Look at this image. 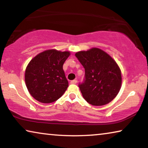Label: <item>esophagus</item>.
Listing matches in <instances>:
<instances>
[{"mask_svg": "<svg viewBox=\"0 0 148 148\" xmlns=\"http://www.w3.org/2000/svg\"><path fill=\"white\" fill-rule=\"evenodd\" d=\"M77 82V79H74V80H72V81L71 82V84H76Z\"/></svg>", "mask_w": 148, "mask_h": 148, "instance_id": "34e87169", "label": "esophagus"}]
</instances>
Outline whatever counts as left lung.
<instances>
[{"label":"left lung","mask_w":148,"mask_h":148,"mask_svg":"<svg viewBox=\"0 0 148 148\" xmlns=\"http://www.w3.org/2000/svg\"><path fill=\"white\" fill-rule=\"evenodd\" d=\"M75 56L85 69L84 82L79 84L82 96L93 106L111 102L121 86V74L116 62L102 49L93 47Z\"/></svg>","instance_id":"1"}]
</instances>
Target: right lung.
Returning <instances> with one entry per match:
<instances>
[{
	"label": "right lung",
	"instance_id": "right-lung-1",
	"mask_svg": "<svg viewBox=\"0 0 148 148\" xmlns=\"http://www.w3.org/2000/svg\"><path fill=\"white\" fill-rule=\"evenodd\" d=\"M69 51L49 49L37 55L27 65L25 81L31 96L42 103H51L61 97L69 87L62 69Z\"/></svg>",
	"mask_w": 148,
	"mask_h": 148
}]
</instances>
